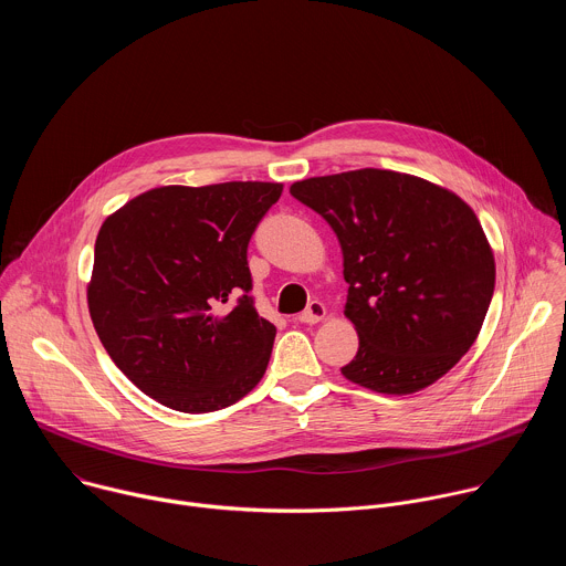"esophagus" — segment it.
Here are the masks:
<instances>
[{
    "mask_svg": "<svg viewBox=\"0 0 566 566\" xmlns=\"http://www.w3.org/2000/svg\"><path fill=\"white\" fill-rule=\"evenodd\" d=\"M327 317V306L322 304V302H317V300H313V302H308V306L300 313V322H304V325H315V322H319V319H325Z\"/></svg>",
    "mask_w": 566,
    "mask_h": 566,
    "instance_id": "34e87169",
    "label": "esophagus"
}]
</instances>
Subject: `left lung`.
Listing matches in <instances>:
<instances>
[{"label":"left lung","instance_id":"1","mask_svg":"<svg viewBox=\"0 0 566 566\" xmlns=\"http://www.w3.org/2000/svg\"><path fill=\"white\" fill-rule=\"evenodd\" d=\"M343 249L345 315L358 354L340 371L378 394H415L476 340L495 291V258L472 208L454 192L391 170L295 181Z\"/></svg>","mask_w":566,"mask_h":566}]
</instances>
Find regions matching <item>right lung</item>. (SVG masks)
Wrapping results in <instances>:
<instances>
[{
	"instance_id": "1",
	"label": "right lung",
	"mask_w": 566,
	"mask_h": 566,
	"mask_svg": "<svg viewBox=\"0 0 566 566\" xmlns=\"http://www.w3.org/2000/svg\"><path fill=\"white\" fill-rule=\"evenodd\" d=\"M282 184L147 190L105 219L90 315L116 367L160 406H232L264 376L275 327L253 289L249 241Z\"/></svg>"
}]
</instances>
